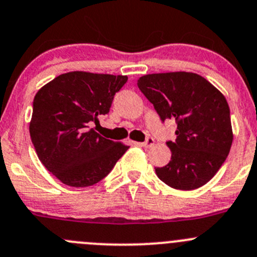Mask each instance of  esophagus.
<instances>
[{
    "instance_id": "34e87169",
    "label": "esophagus",
    "mask_w": 257,
    "mask_h": 257,
    "mask_svg": "<svg viewBox=\"0 0 257 257\" xmlns=\"http://www.w3.org/2000/svg\"><path fill=\"white\" fill-rule=\"evenodd\" d=\"M153 144H154V139H153L152 137H148V138L145 139V141L143 142V143H141L142 147H144V148H149V147H152Z\"/></svg>"
}]
</instances>
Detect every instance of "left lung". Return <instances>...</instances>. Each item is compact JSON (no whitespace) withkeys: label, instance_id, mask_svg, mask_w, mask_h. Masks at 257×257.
Instances as JSON below:
<instances>
[{"label":"left lung","instance_id":"1","mask_svg":"<svg viewBox=\"0 0 257 257\" xmlns=\"http://www.w3.org/2000/svg\"><path fill=\"white\" fill-rule=\"evenodd\" d=\"M138 88L154 105L160 120L177 123V139L167 142L172 159L155 168L158 178L179 190H194L214 177L232 144L230 108L205 78L188 72L147 74Z\"/></svg>","mask_w":257,"mask_h":257}]
</instances>
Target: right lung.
Here are the masks:
<instances>
[{
	"label": "right lung",
	"instance_id": "right-lung-1",
	"mask_svg": "<svg viewBox=\"0 0 257 257\" xmlns=\"http://www.w3.org/2000/svg\"><path fill=\"white\" fill-rule=\"evenodd\" d=\"M126 80V76L69 72L36 94L31 139L46 169L66 185H94L128 149L94 129L99 116L109 113L114 95Z\"/></svg>",
	"mask_w": 257,
	"mask_h": 257
}]
</instances>
